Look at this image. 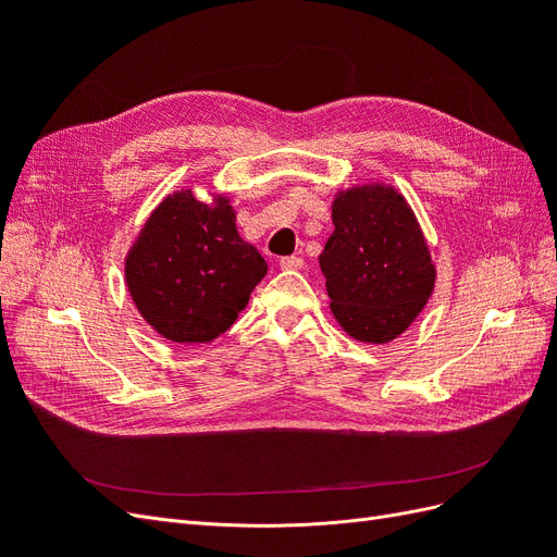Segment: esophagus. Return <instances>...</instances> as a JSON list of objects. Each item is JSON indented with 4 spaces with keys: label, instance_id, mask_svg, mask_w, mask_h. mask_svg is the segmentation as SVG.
<instances>
[{
    "label": "esophagus",
    "instance_id": "1",
    "mask_svg": "<svg viewBox=\"0 0 557 557\" xmlns=\"http://www.w3.org/2000/svg\"><path fill=\"white\" fill-rule=\"evenodd\" d=\"M281 269H301L305 267V258L299 256H288V258H281Z\"/></svg>",
    "mask_w": 557,
    "mask_h": 557
}]
</instances>
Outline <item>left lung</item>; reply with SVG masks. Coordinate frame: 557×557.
Wrapping results in <instances>:
<instances>
[{
    "instance_id": "left-lung-1",
    "label": "left lung",
    "mask_w": 557,
    "mask_h": 557,
    "mask_svg": "<svg viewBox=\"0 0 557 557\" xmlns=\"http://www.w3.org/2000/svg\"><path fill=\"white\" fill-rule=\"evenodd\" d=\"M332 223L318 262L334 318L360 342L395 339L434 288V264L413 211L395 188L360 185L334 199Z\"/></svg>"
}]
</instances>
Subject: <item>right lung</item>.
<instances>
[{
    "label": "right lung",
    "instance_id": "add662e5",
    "mask_svg": "<svg viewBox=\"0 0 557 557\" xmlns=\"http://www.w3.org/2000/svg\"><path fill=\"white\" fill-rule=\"evenodd\" d=\"M227 199L201 205L190 190L166 197L125 262L134 305L164 339L207 344L232 327L267 274L237 232Z\"/></svg>",
    "mask_w": 557,
    "mask_h": 557
}]
</instances>
